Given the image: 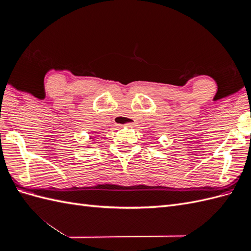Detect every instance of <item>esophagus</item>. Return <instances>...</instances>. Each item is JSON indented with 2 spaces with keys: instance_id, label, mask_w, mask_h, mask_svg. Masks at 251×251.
<instances>
[{
  "instance_id": "1",
  "label": "esophagus",
  "mask_w": 251,
  "mask_h": 251,
  "mask_svg": "<svg viewBox=\"0 0 251 251\" xmlns=\"http://www.w3.org/2000/svg\"><path fill=\"white\" fill-rule=\"evenodd\" d=\"M134 126H136L135 121H132V123H127V124L125 125V126H126V127H133Z\"/></svg>"
}]
</instances>
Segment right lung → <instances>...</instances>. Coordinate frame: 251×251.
<instances>
[{"instance_id":"1","label":"right lung","mask_w":251,"mask_h":251,"mask_svg":"<svg viewBox=\"0 0 251 251\" xmlns=\"http://www.w3.org/2000/svg\"><path fill=\"white\" fill-rule=\"evenodd\" d=\"M90 139H92V137H90Z\"/></svg>"}]
</instances>
